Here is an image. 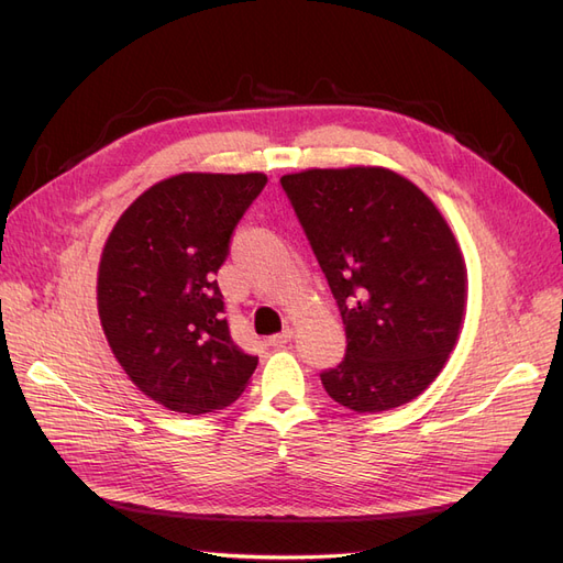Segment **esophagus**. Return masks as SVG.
Listing matches in <instances>:
<instances>
[{
    "label": "esophagus",
    "mask_w": 563,
    "mask_h": 563,
    "mask_svg": "<svg viewBox=\"0 0 563 563\" xmlns=\"http://www.w3.org/2000/svg\"><path fill=\"white\" fill-rule=\"evenodd\" d=\"M291 338H294V329H284L282 333H277V335H272V338H269V345L282 347V345H286V343H291Z\"/></svg>",
    "instance_id": "obj_1"
}]
</instances>
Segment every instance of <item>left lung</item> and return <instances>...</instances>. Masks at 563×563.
Returning <instances> with one entry per match:
<instances>
[{
  "mask_svg": "<svg viewBox=\"0 0 563 563\" xmlns=\"http://www.w3.org/2000/svg\"><path fill=\"white\" fill-rule=\"evenodd\" d=\"M282 187L345 323V360L321 373L323 389L356 413L416 399L465 317L467 269L444 216L383 166L308 168Z\"/></svg>",
  "mask_w": 563,
  "mask_h": 563,
  "instance_id": "8db88e82",
  "label": "left lung"
}]
</instances>
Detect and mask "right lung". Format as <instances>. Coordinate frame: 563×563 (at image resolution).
<instances>
[{
    "mask_svg": "<svg viewBox=\"0 0 563 563\" xmlns=\"http://www.w3.org/2000/svg\"><path fill=\"white\" fill-rule=\"evenodd\" d=\"M265 174H178L117 220L98 265V317L126 376L178 413H213L251 380L258 356L230 335L216 275Z\"/></svg>",
    "mask_w": 563,
    "mask_h": 563,
    "instance_id": "obj_1",
    "label": "right lung"
}]
</instances>
